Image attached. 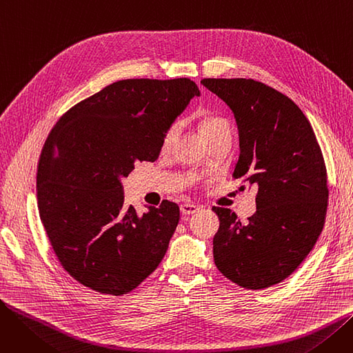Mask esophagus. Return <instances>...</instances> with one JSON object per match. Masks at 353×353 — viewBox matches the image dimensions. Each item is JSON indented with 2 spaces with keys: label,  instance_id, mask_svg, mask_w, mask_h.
<instances>
[{
  "label": "esophagus",
  "instance_id": "esophagus-1",
  "mask_svg": "<svg viewBox=\"0 0 353 353\" xmlns=\"http://www.w3.org/2000/svg\"><path fill=\"white\" fill-rule=\"evenodd\" d=\"M199 210V208L196 205H192V203H183V205H180V212L183 214H193Z\"/></svg>",
  "mask_w": 353,
  "mask_h": 353
}]
</instances>
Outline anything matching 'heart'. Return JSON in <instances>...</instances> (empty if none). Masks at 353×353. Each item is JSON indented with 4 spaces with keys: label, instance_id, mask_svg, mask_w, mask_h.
I'll use <instances>...</instances> for the list:
<instances>
[{
    "label": "heart",
    "instance_id": "1",
    "mask_svg": "<svg viewBox=\"0 0 353 353\" xmlns=\"http://www.w3.org/2000/svg\"><path fill=\"white\" fill-rule=\"evenodd\" d=\"M199 125H200L201 136L205 140L213 137L216 133L221 132V130H232L230 123L225 117H221L216 113H203L200 116ZM177 132H179V123L174 121L169 127H167V130L164 132V136H163L161 144L165 147L173 140V137L177 134Z\"/></svg>",
    "mask_w": 353,
    "mask_h": 353
}]
</instances>
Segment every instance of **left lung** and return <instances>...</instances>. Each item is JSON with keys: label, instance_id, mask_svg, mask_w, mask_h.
I'll return each instance as SVG.
<instances>
[{"label": "left lung", "instance_id": "obj_1", "mask_svg": "<svg viewBox=\"0 0 353 353\" xmlns=\"http://www.w3.org/2000/svg\"><path fill=\"white\" fill-rule=\"evenodd\" d=\"M200 83L236 117L240 154L233 176L257 186L249 221L213 208L220 219L214 263L245 289L274 286L305 261L325 225L329 189L321 145L303 111L281 91L252 79Z\"/></svg>", "mask_w": 353, "mask_h": 353}]
</instances>
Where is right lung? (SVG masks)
I'll return each mask as SVG.
<instances>
[{
	"instance_id": "obj_1",
	"label": "right lung",
	"mask_w": 353,
	"mask_h": 353,
	"mask_svg": "<svg viewBox=\"0 0 353 353\" xmlns=\"http://www.w3.org/2000/svg\"><path fill=\"white\" fill-rule=\"evenodd\" d=\"M200 96L190 79H128L72 105L50 132L37 172V200L51 248L79 283L121 296L152 274L180 210L163 200L139 214L120 177L159 157L164 132Z\"/></svg>"
}]
</instances>
